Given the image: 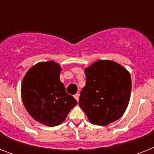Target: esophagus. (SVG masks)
<instances>
[{
	"instance_id": "34e87169",
	"label": "esophagus",
	"mask_w": 154,
	"mask_h": 154,
	"mask_svg": "<svg viewBox=\"0 0 154 154\" xmlns=\"http://www.w3.org/2000/svg\"><path fill=\"white\" fill-rule=\"evenodd\" d=\"M74 98L76 99V100H77V101H79V94H75V95H74Z\"/></svg>"
}]
</instances>
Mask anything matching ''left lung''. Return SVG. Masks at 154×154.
<instances>
[{
	"label": "left lung",
	"mask_w": 154,
	"mask_h": 154,
	"mask_svg": "<svg viewBox=\"0 0 154 154\" xmlns=\"http://www.w3.org/2000/svg\"><path fill=\"white\" fill-rule=\"evenodd\" d=\"M86 82L79 105L92 124L106 125L119 119L131 94V77L124 67L109 60L96 61L85 69Z\"/></svg>",
	"instance_id": "left-lung-1"
}]
</instances>
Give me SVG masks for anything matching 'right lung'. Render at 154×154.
<instances>
[{
    "label": "right lung",
    "instance_id": "right-lung-1",
    "mask_svg": "<svg viewBox=\"0 0 154 154\" xmlns=\"http://www.w3.org/2000/svg\"><path fill=\"white\" fill-rule=\"evenodd\" d=\"M60 70L53 60L37 63L28 71L21 85V98L28 112L50 127L64 122L77 104L60 81Z\"/></svg>",
    "mask_w": 154,
    "mask_h": 154
}]
</instances>
